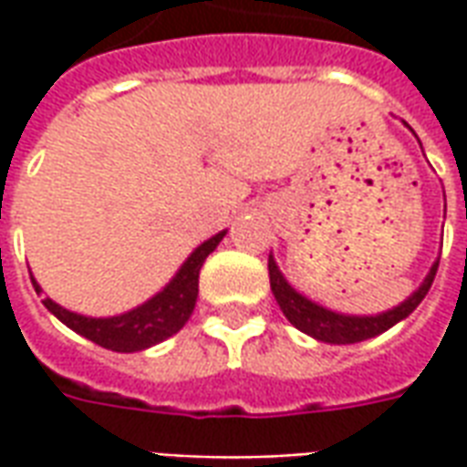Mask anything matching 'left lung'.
I'll list each match as a JSON object with an SVG mask.
<instances>
[{"label":"left lung","mask_w":467,"mask_h":467,"mask_svg":"<svg viewBox=\"0 0 467 467\" xmlns=\"http://www.w3.org/2000/svg\"><path fill=\"white\" fill-rule=\"evenodd\" d=\"M438 263L441 257L432 263L431 273L425 275V280L420 283L418 290H412L410 297H405L400 305H395L390 310L378 315H345L335 313L330 307H323L320 303H315L310 297H305L303 293H297L293 285L285 280V275L280 273V267L275 263V257L270 254L267 260V270H270V287L283 315L290 323L300 330V333L310 335L320 343L330 345H352L370 340L375 335L390 330L392 325H398L405 320L408 315L422 303V297L431 290L435 273H438Z\"/></svg>","instance_id":"obj_1"}]
</instances>
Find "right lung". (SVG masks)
<instances>
[{
    "mask_svg": "<svg viewBox=\"0 0 467 467\" xmlns=\"http://www.w3.org/2000/svg\"><path fill=\"white\" fill-rule=\"evenodd\" d=\"M227 230L213 234L210 240L197 244L190 257L180 265V270L172 275V280L164 285L160 293H154L150 300L137 305L127 313L112 315V317H89L67 310L62 305H57L52 297H45L42 303L49 313L55 315L59 323H65L69 330L82 335L92 343L102 345L107 350L115 352H140L162 343L174 333H180L184 323L190 320V315L197 303L200 293V270L207 254L214 253V247L223 243ZM35 290L42 295V287L32 277Z\"/></svg>",
    "mask_w": 467,
    "mask_h": 467,
    "instance_id": "obj_1",
    "label": "right lung"
}]
</instances>
